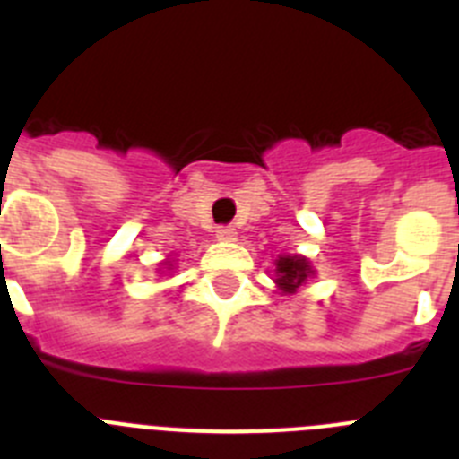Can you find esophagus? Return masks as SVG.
Here are the masks:
<instances>
[{
	"label": "esophagus",
	"instance_id": "34e87169",
	"mask_svg": "<svg viewBox=\"0 0 459 459\" xmlns=\"http://www.w3.org/2000/svg\"><path fill=\"white\" fill-rule=\"evenodd\" d=\"M216 237L221 241H237V230L234 227H218Z\"/></svg>",
	"mask_w": 459,
	"mask_h": 459
}]
</instances>
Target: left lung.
Wrapping results in <instances>:
<instances>
[{"label": "left lung", "mask_w": 459, "mask_h": 459, "mask_svg": "<svg viewBox=\"0 0 459 459\" xmlns=\"http://www.w3.org/2000/svg\"><path fill=\"white\" fill-rule=\"evenodd\" d=\"M312 273L310 262L301 255H280L275 259V285L282 294H294Z\"/></svg>", "instance_id": "8db88e82"}]
</instances>
